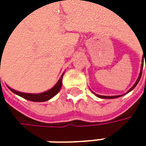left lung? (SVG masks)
<instances>
[{"label":"left lung","mask_w":146,"mask_h":146,"mask_svg":"<svg viewBox=\"0 0 146 146\" xmlns=\"http://www.w3.org/2000/svg\"><path fill=\"white\" fill-rule=\"evenodd\" d=\"M146 52V51H145ZM143 53H144V51H143ZM146 56V54H145ZM145 53H144V56H145ZM142 66V65H141ZM142 69H143V67H141V69H140V73H139V78H137V80H136V82H135V84L132 86L131 88L128 90V92L126 93V94H128L129 92H130L131 90H133L134 88H135V86L137 85V84L139 83V79H140V78H141V73H142ZM94 93V92H93ZM95 94V93H94ZM125 94V95H126ZM97 97H99V98H102V99H114V98H118V97H121V96H123V95H120V96H100V95H97V94H95Z\"/></svg>","instance_id":"8db88e82"}]
</instances>
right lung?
Returning a JSON list of instances; mask_svg holds the SVG:
<instances>
[{
  "label": "right lung",
  "instance_id": "add662e5",
  "mask_svg": "<svg viewBox=\"0 0 146 146\" xmlns=\"http://www.w3.org/2000/svg\"><path fill=\"white\" fill-rule=\"evenodd\" d=\"M2 56V55H1ZM63 74L61 76V78H59V80L57 81V83L51 88L49 90L47 91H44L42 93H39V94H31V93H23V92H19V91H17L13 89L8 87L10 89L11 91H13L14 94L28 100V101H30V102H46V101H49L50 99H51L52 97H54L61 90L62 88V77H63Z\"/></svg>",
  "mask_w": 146,
  "mask_h": 146
}]
</instances>
